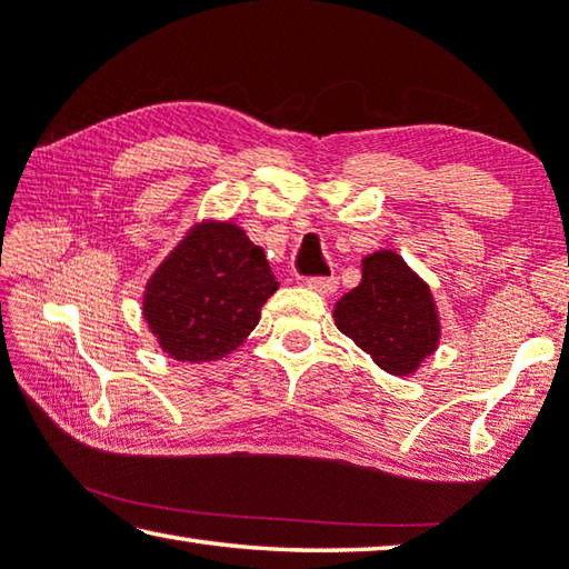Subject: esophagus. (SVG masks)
<instances>
[{
  "label": "esophagus",
  "mask_w": 569,
  "mask_h": 569,
  "mask_svg": "<svg viewBox=\"0 0 569 569\" xmlns=\"http://www.w3.org/2000/svg\"><path fill=\"white\" fill-rule=\"evenodd\" d=\"M306 286L310 288V291L316 293H322V296H330L338 291V278L336 276H310Z\"/></svg>",
  "instance_id": "34e87169"
}]
</instances>
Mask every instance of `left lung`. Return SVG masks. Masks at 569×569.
<instances>
[{"instance_id": "1", "label": "left lung", "mask_w": 569, "mask_h": 569, "mask_svg": "<svg viewBox=\"0 0 569 569\" xmlns=\"http://www.w3.org/2000/svg\"><path fill=\"white\" fill-rule=\"evenodd\" d=\"M336 326L397 377L415 372L439 342L429 286L395 251H377L362 261V281L340 298Z\"/></svg>"}]
</instances>
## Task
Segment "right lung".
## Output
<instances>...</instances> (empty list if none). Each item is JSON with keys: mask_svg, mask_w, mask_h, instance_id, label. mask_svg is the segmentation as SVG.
I'll return each instance as SVG.
<instances>
[{"mask_svg": "<svg viewBox=\"0 0 569 569\" xmlns=\"http://www.w3.org/2000/svg\"><path fill=\"white\" fill-rule=\"evenodd\" d=\"M278 281L263 249L231 221L202 224L150 278L142 313L174 360H219L237 350L261 318Z\"/></svg>", "mask_w": 569, "mask_h": 569, "instance_id": "right-lung-1", "label": "right lung"}]
</instances>
